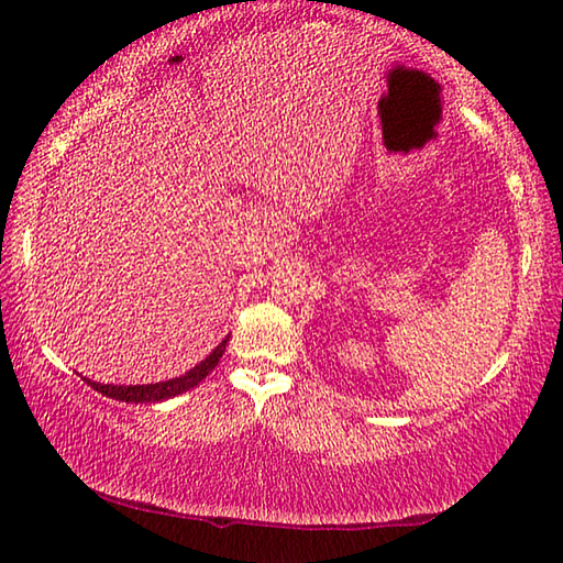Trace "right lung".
I'll use <instances>...</instances> for the list:
<instances>
[{"mask_svg": "<svg viewBox=\"0 0 563 563\" xmlns=\"http://www.w3.org/2000/svg\"><path fill=\"white\" fill-rule=\"evenodd\" d=\"M227 341H230V336H227L218 349H214L206 361H200L194 369H188L186 375L181 377H174V379H166V382H157V385H99V382H91L84 377V382L87 385H91L97 391H101L103 397H111L115 401H125V404H154V401H164V399H172L176 397V394H184L188 389H194L196 385H200L202 379H206L214 365L220 363V357L227 349Z\"/></svg>", "mask_w": 563, "mask_h": 563, "instance_id": "right-lung-1", "label": "right lung"}]
</instances>
